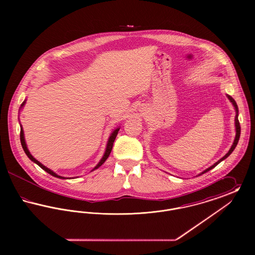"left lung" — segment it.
I'll return each mask as SVG.
<instances>
[{
	"label": "left lung",
	"mask_w": 255,
	"mask_h": 255,
	"mask_svg": "<svg viewBox=\"0 0 255 255\" xmlns=\"http://www.w3.org/2000/svg\"><path fill=\"white\" fill-rule=\"evenodd\" d=\"M229 97V99L231 100V102H232V104H233V106L235 107V110H236V117H235V126H236V136H235V139H234V142H233V144L231 146V149H230V151L228 152V154H226V156H224L223 158H221V159H219L218 161L216 162V163H214L212 166H210L209 168H207V169L205 170L202 174H204V173H206L207 171H209V170L212 169V168H214L216 165H218L219 163L222 161V160H224L225 158H228L230 155H231V153L233 152V150L235 149V147L237 145V143H238V141H239V138H240V133H241V126H240V122L238 121V106H237V104H236V102H235V100L231 97V96H228Z\"/></svg>",
	"instance_id": "left-lung-1"
}]
</instances>
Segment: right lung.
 I'll list each match as a JSON object with an SVG mask.
<instances>
[{
    "label": "right lung",
    "mask_w": 255,
    "mask_h": 255,
    "mask_svg": "<svg viewBox=\"0 0 255 255\" xmlns=\"http://www.w3.org/2000/svg\"><path fill=\"white\" fill-rule=\"evenodd\" d=\"M24 102L22 104V106H24ZM119 131H120V128H118V129H116L112 134H111V136L109 137V140H108V143H107V148H106V151H105V154H104V156H103V158H101V160L99 161V163L97 164V166L94 168L93 170H96L99 167V166H101L104 162H105V160L108 158V157L110 156V154H111V151H112V149H113V144H114V141H115V139H116V137H117V135H118V133H119ZM20 140H21V144H22V147H23V149H24V153L26 154V156L28 157V158H30L33 162H35L36 164H38L42 169L45 170L46 172H48L49 174H50L51 176H53V177H56V178H59V179H66V178H64V177H61V176H58L57 174H55L54 172H52L51 170H49V168H47L46 166H44L42 163H40L37 159L33 158L31 155H30V153H29V151L27 150V148H26V144H25V142H24V132H23V128L21 127V132H20Z\"/></svg>",
    "instance_id": "right-lung-1"
}]
</instances>
